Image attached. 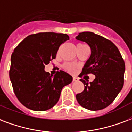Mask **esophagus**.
Returning a JSON list of instances; mask_svg holds the SVG:
<instances>
[{
  "label": "esophagus",
  "instance_id": "34e87169",
  "mask_svg": "<svg viewBox=\"0 0 132 132\" xmlns=\"http://www.w3.org/2000/svg\"><path fill=\"white\" fill-rule=\"evenodd\" d=\"M78 80V78L77 77H73V82H76V81Z\"/></svg>",
  "mask_w": 132,
  "mask_h": 132
}]
</instances>
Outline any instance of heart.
<instances>
[{"instance_id":"b5f03b06","label":"heart","mask_w":132,"mask_h":132,"mask_svg":"<svg viewBox=\"0 0 132 132\" xmlns=\"http://www.w3.org/2000/svg\"><path fill=\"white\" fill-rule=\"evenodd\" d=\"M63 66L66 71H68L69 72H73L76 69V65L72 63H64Z\"/></svg>"}]
</instances>
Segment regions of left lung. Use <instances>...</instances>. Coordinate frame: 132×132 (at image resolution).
Returning <instances> with one entry per match:
<instances>
[{
  "label": "left lung",
  "instance_id": "8db88e82",
  "mask_svg": "<svg viewBox=\"0 0 132 132\" xmlns=\"http://www.w3.org/2000/svg\"><path fill=\"white\" fill-rule=\"evenodd\" d=\"M76 39L87 43L91 48L90 57L80 76L92 73L96 76L89 83L80 80L85 89L76 94V99L86 109L101 110L113 103L122 89L125 61L116 45L102 36L86 31L80 33Z\"/></svg>",
  "mask_w": 132,
  "mask_h": 132
}]
</instances>
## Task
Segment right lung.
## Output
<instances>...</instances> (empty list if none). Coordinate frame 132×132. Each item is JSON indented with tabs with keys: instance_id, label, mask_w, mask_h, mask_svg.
I'll return each instance as SVG.
<instances>
[{
	"instance_id": "1",
	"label": "right lung",
	"mask_w": 132,
	"mask_h": 132,
	"mask_svg": "<svg viewBox=\"0 0 132 132\" xmlns=\"http://www.w3.org/2000/svg\"><path fill=\"white\" fill-rule=\"evenodd\" d=\"M68 40L65 34L38 33L27 36L14 50L9 75L16 98L26 108L36 111L52 108L62 88L72 82V76L65 71L52 76L44 70Z\"/></svg>"
}]
</instances>
